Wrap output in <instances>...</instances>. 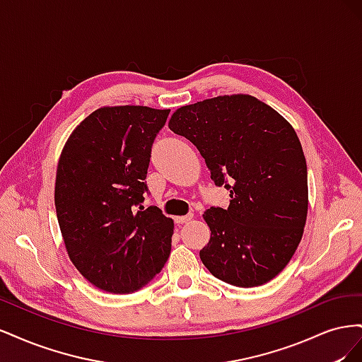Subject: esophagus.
Here are the masks:
<instances>
[{"label":"esophagus","mask_w":362,"mask_h":362,"mask_svg":"<svg viewBox=\"0 0 362 362\" xmlns=\"http://www.w3.org/2000/svg\"><path fill=\"white\" fill-rule=\"evenodd\" d=\"M192 218H193V214L177 216V217H175V223H177V225H184V223H187L189 221H192Z\"/></svg>","instance_id":"obj_1"}]
</instances>
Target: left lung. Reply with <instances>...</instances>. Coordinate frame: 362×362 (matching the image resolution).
<instances>
[{"mask_svg":"<svg viewBox=\"0 0 362 362\" xmlns=\"http://www.w3.org/2000/svg\"><path fill=\"white\" fill-rule=\"evenodd\" d=\"M169 128L198 148L229 206L210 208L211 231L199 257L213 275L257 287L284 270L298 249L308 214V172L287 119L255 96L237 93L182 105Z\"/></svg>","mask_w":362,"mask_h":362,"instance_id":"left-lung-1","label":"left lung"}]
</instances>
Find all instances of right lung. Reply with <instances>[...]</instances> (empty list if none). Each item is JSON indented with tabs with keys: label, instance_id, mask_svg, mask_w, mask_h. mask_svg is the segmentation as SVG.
<instances>
[{
	"label": "right lung",
	"instance_id": "1",
	"mask_svg": "<svg viewBox=\"0 0 362 362\" xmlns=\"http://www.w3.org/2000/svg\"><path fill=\"white\" fill-rule=\"evenodd\" d=\"M170 110L101 107L76 125L57 164L54 202L64 247L92 286L141 288L168 261L173 221L144 202L151 146Z\"/></svg>",
	"mask_w": 362,
	"mask_h": 362
}]
</instances>
